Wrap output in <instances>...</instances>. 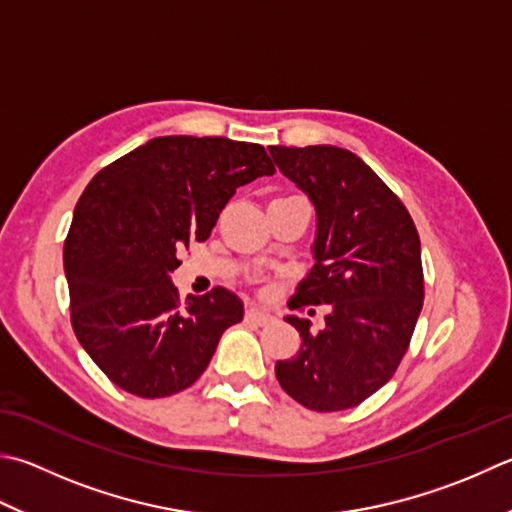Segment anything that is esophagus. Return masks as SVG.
<instances>
[{
    "label": "esophagus",
    "mask_w": 512,
    "mask_h": 512,
    "mask_svg": "<svg viewBox=\"0 0 512 512\" xmlns=\"http://www.w3.org/2000/svg\"><path fill=\"white\" fill-rule=\"evenodd\" d=\"M245 321L247 323H254V325H269L274 321L272 314H267L263 310H256V307H249V310L245 312Z\"/></svg>",
    "instance_id": "esophagus-1"
}]
</instances>
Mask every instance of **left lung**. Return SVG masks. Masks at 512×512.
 <instances>
[{
	"label": "left lung",
	"instance_id": "left-lung-1",
	"mask_svg": "<svg viewBox=\"0 0 512 512\" xmlns=\"http://www.w3.org/2000/svg\"><path fill=\"white\" fill-rule=\"evenodd\" d=\"M285 176L312 198L318 216L310 276L294 310L327 305L325 327L289 316L301 350L276 363L281 388L316 412L354 408L397 372L423 307L421 243L399 196L352 151L269 147Z\"/></svg>",
	"mask_w": 512,
	"mask_h": 512
}]
</instances>
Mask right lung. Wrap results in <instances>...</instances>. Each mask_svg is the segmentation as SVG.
Listing matches in <instances>:
<instances>
[{"instance_id":"1","label":"right lung","mask_w":512,"mask_h":512,"mask_svg":"<svg viewBox=\"0 0 512 512\" xmlns=\"http://www.w3.org/2000/svg\"><path fill=\"white\" fill-rule=\"evenodd\" d=\"M272 173L260 144L165 136L86 185L64 240L71 325L118 388L142 399L189 388L243 321V303L223 287L182 305L169 274L191 240L209 238L238 187Z\"/></svg>"}]
</instances>
